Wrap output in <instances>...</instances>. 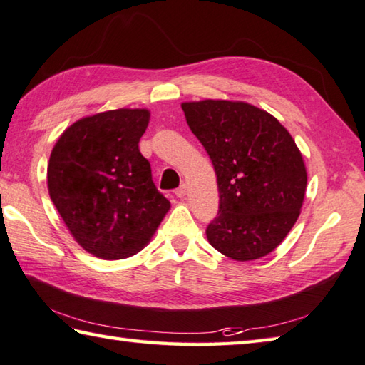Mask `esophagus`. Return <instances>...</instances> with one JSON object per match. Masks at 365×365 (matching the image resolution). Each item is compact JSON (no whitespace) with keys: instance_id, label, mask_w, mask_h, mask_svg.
I'll list each match as a JSON object with an SVG mask.
<instances>
[{"instance_id":"esophagus-1","label":"esophagus","mask_w":365,"mask_h":365,"mask_svg":"<svg viewBox=\"0 0 365 365\" xmlns=\"http://www.w3.org/2000/svg\"><path fill=\"white\" fill-rule=\"evenodd\" d=\"M185 194H187V185H185V184H181L180 187H178V189L175 190V195H176L178 198L185 197Z\"/></svg>"}]
</instances>
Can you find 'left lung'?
<instances>
[{
	"label": "left lung",
	"instance_id": "8db88e82",
	"mask_svg": "<svg viewBox=\"0 0 365 365\" xmlns=\"http://www.w3.org/2000/svg\"><path fill=\"white\" fill-rule=\"evenodd\" d=\"M189 127L215 167L219 212L206 227L210 245L235 260L272 252L294 227L307 170L289 132L243 101L182 103Z\"/></svg>",
	"mask_w": 365,
	"mask_h": 365
}]
</instances>
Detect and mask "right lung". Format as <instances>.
I'll return each instance as SVG.
<instances>
[{"label":"right lung","instance_id":"1","mask_svg":"<svg viewBox=\"0 0 365 365\" xmlns=\"http://www.w3.org/2000/svg\"><path fill=\"white\" fill-rule=\"evenodd\" d=\"M148 123V109L88 115L52 149L49 195L76 242L97 257L141 251L170 210L138 148Z\"/></svg>","mask_w":365,"mask_h":365}]
</instances>
